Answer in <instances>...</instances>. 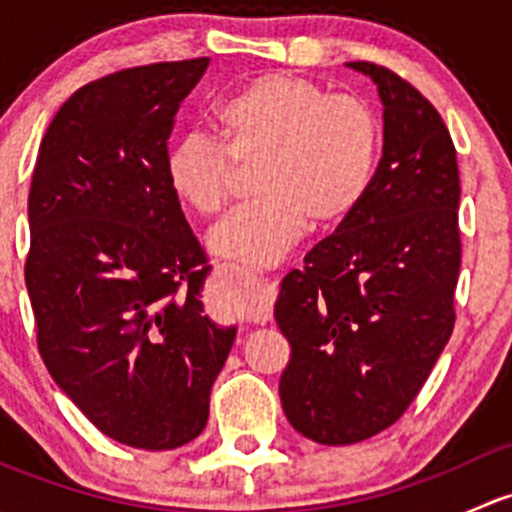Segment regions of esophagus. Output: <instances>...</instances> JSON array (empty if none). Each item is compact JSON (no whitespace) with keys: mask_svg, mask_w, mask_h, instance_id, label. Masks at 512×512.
Here are the masks:
<instances>
[{"mask_svg":"<svg viewBox=\"0 0 512 512\" xmlns=\"http://www.w3.org/2000/svg\"><path fill=\"white\" fill-rule=\"evenodd\" d=\"M277 294V287L272 280H265L262 277V287H260V304H257V309L252 312V322L255 324H265L267 319H270L272 314V299H275Z\"/></svg>","mask_w":512,"mask_h":512,"instance_id":"obj_1","label":"esophagus"}]
</instances>
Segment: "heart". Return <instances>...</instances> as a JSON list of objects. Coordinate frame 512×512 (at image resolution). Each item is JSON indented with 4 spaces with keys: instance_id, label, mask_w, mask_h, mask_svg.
<instances>
[{
    "instance_id": "b5f03b06",
    "label": "heart",
    "mask_w": 512,
    "mask_h": 512,
    "mask_svg": "<svg viewBox=\"0 0 512 512\" xmlns=\"http://www.w3.org/2000/svg\"><path fill=\"white\" fill-rule=\"evenodd\" d=\"M218 141L185 133L165 153V183L198 215L223 210L235 165L252 170V203L215 225L208 247L250 267L275 265L307 225L349 218L374 183L384 128L364 98L287 71L237 86L213 111Z\"/></svg>"
}]
</instances>
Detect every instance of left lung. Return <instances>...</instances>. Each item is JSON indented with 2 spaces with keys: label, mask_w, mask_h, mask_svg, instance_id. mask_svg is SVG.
Segmentation results:
<instances>
[{
  "label": "left lung",
  "mask_w": 512,
  "mask_h": 512,
  "mask_svg": "<svg viewBox=\"0 0 512 512\" xmlns=\"http://www.w3.org/2000/svg\"><path fill=\"white\" fill-rule=\"evenodd\" d=\"M384 151L364 203L280 285L275 322L292 347L282 409L302 436L349 446L399 421L456 324L461 272L456 148L409 81L369 61Z\"/></svg>",
  "instance_id": "1"
}]
</instances>
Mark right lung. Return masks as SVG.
I'll return each instance as SVG.
<instances>
[{
    "mask_svg": "<svg viewBox=\"0 0 512 512\" xmlns=\"http://www.w3.org/2000/svg\"><path fill=\"white\" fill-rule=\"evenodd\" d=\"M210 59L81 86L56 111L29 190L24 277L59 389L108 438L170 451L200 436L235 327L205 314L210 265L165 183L175 113Z\"/></svg>",
    "mask_w": 512,
    "mask_h": 512,
    "instance_id": "add662e5",
    "label": "right lung"
}]
</instances>
